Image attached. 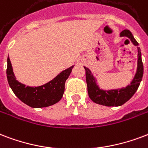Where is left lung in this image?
<instances>
[{"instance_id": "1", "label": "left lung", "mask_w": 148, "mask_h": 148, "mask_svg": "<svg viewBox=\"0 0 148 148\" xmlns=\"http://www.w3.org/2000/svg\"><path fill=\"white\" fill-rule=\"evenodd\" d=\"M120 37H127L130 39V41L135 47L137 48V67L136 74L134 78L125 88L116 89H106L101 88L97 82V79L93 75L91 70L84 66L86 73V82L88 87V93L89 98L97 104L106 106H120L127 102L130 98L137 92L139 87L142 77L144 74V66L142 63L141 52L139 44L134 39L133 34L130 31L125 29L119 34Z\"/></svg>"}]
</instances>
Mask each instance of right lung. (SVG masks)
Listing matches in <instances>:
<instances>
[{"instance_id":"right-lung-1","label":"right lung","mask_w":148,"mask_h":148,"mask_svg":"<svg viewBox=\"0 0 148 148\" xmlns=\"http://www.w3.org/2000/svg\"><path fill=\"white\" fill-rule=\"evenodd\" d=\"M7 78L9 86L14 95L22 102L32 108H43L56 104L62 99L65 89V82L71 73L74 65L61 71L50 82L40 86H26L14 76L12 65L8 57Z\"/></svg>"}]
</instances>
